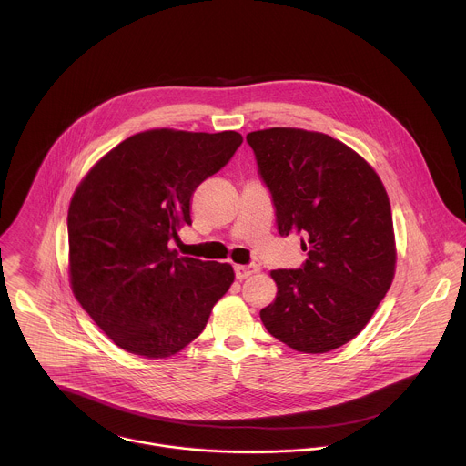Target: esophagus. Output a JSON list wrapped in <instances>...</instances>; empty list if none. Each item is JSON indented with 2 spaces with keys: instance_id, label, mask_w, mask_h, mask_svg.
<instances>
[{
  "instance_id": "34e87169",
  "label": "esophagus",
  "mask_w": 466,
  "mask_h": 466,
  "mask_svg": "<svg viewBox=\"0 0 466 466\" xmlns=\"http://www.w3.org/2000/svg\"><path fill=\"white\" fill-rule=\"evenodd\" d=\"M258 270H260V267L257 266V264H246V266L237 264L235 266V274H237L238 279H244V278H248V276H251V274H255Z\"/></svg>"
}]
</instances>
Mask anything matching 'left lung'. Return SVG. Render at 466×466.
<instances>
[{
	"label": "left lung",
	"mask_w": 466,
	"mask_h": 466,
	"mask_svg": "<svg viewBox=\"0 0 466 466\" xmlns=\"http://www.w3.org/2000/svg\"><path fill=\"white\" fill-rule=\"evenodd\" d=\"M270 192L281 237L301 235L309 258L270 270L267 332L305 353H327L360 332L391 287L393 215L377 172L323 133L274 127L246 136Z\"/></svg>",
	"instance_id": "1"
}]
</instances>
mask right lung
I'll return each mask as SVG.
<instances>
[{
    "instance_id": "add662e5",
    "label": "right lung",
    "mask_w": 466,
    "mask_h": 466,
    "mask_svg": "<svg viewBox=\"0 0 466 466\" xmlns=\"http://www.w3.org/2000/svg\"><path fill=\"white\" fill-rule=\"evenodd\" d=\"M242 145V136L154 129L107 152L67 211L76 301L115 344L148 359L199 335L235 279L233 267L177 258L168 248L192 224V196Z\"/></svg>"
}]
</instances>
